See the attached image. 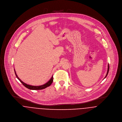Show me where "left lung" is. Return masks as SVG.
I'll return each instance as SVG.
<instances>
[{
    "label": "left lung",
    "mask_w": 122,
    "mask_h": 122,
    "mask_svg": "<svg viewBox=\"0 0 122 122\" xmlns=\"http://www.w3.org/2000/svg\"><path fill=\"white\" fill-rule=\"evenodd\" d=\"M109 65L108 64V71H107V74H106V76H105V77L104 78V79L107 77V75H108V71H109Z\"/></svg>",
    "instance_id": "left-lung-1"
}]
</instances>
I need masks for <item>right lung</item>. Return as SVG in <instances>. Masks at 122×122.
I'll list each match as a JSON object with an SVG mask.
<instances>
[{
	"label": "right lung",
	"instance_id": "right-lung-1",
	"mask_svg": "<svg viewBox=\"0 0 122 122\" xmlns=\"http://www.w3.org/2000/svg\"><path fill=\"white\" fill-rule=\"evenodd\" d=\"M14 70V72H15V74L16 75V77L17 78V79L20 81V82L26 87H27L28 89H30V90H41V89H44L45 88H46L48 86H50V85L52 84V83L53 82V76H52V77L51 78V79L48 81L46 83L44 84V85H41V86H31V85H27V84L25 83L24 82H23V81H21L20 78L18 77L17 75L16 74V71H15V69Z\"/></svg>",
	"mask_w": 122,
	"mask_h": 122
}]
</instances>
